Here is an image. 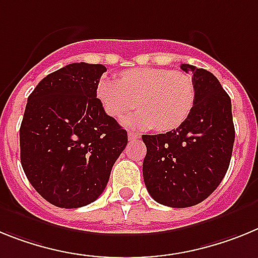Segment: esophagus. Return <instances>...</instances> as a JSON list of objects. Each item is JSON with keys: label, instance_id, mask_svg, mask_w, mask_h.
Returning <instances> with one entry per match:
<instances>
[{"label": "esophagus", "instance_id": "1", "mask_svg": "<svg viewBox=\"0 0 258 258\" xmlns=\"http://www.w3.org/2000/svg\"><path fill=\"white\" fill-rule=\"evenodd\" d=\"M127 136H128V139L130 140H136V139H139V134H136V132H134V131H128L127 132Z\"/></svg>", "mask_w": 258, "mask_h": 258}]
</instances>
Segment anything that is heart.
<instances>
[{
    "label": "heart",
    "mask_w": 258,
    "mask_h": 258,
    "mask_svg": "<svg viewBox=\"0 0 258 258\" xmlns=\"http://www.w3.org/2000/svg\"><path fill=\"white\" fill-rule=\"evenodd\" d=\"M96 95L107 115L122 118L138 106L130 126L166 132L180 127L191 115L196 89L191 76L162 67H136L120 74V82L101 78Z\"/></svg>",
    "instance_id": "heart-1"
}]
</instances>
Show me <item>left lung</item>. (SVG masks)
<instances>
[{
	"label": "left lung",
	"instance_id": "obj_1",
	"mask_svg": "<svg viewBox=\"0 0 258 258\" xmlns=\"http://www.w3.org/2000/svg\"><path fill=\"white\" fill-rule=\"evenodd\" d=\"M180 69L192 74L196 89L191 115L166 134L143 135L147 189L171 208L192 207L214 192L227 172L235 140L231 100L219 80L192 64Z\"/></svg>",
	"mask_w": 258,
	"mask_h": 258
}]
</instances>
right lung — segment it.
<instances>
[{"mask_svg":"<svg viewBox=\"0 0 258 258\" xmlns=\"http://www.w3.org/2000/svg\"><path fill=\"white\" fill-rule=\"evenodd\" d=\"M106 67L80 62L49 74L28 97L21 130L27 179L58 208L86 207L106 187L127 131L96 95Z\"/></svg>","mask_w":258,"mask_h":258,"instance_id":"right-lung-1","label":"right lung"}]
</instances>
